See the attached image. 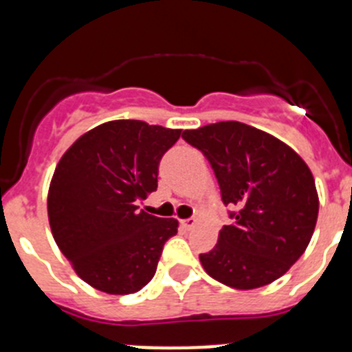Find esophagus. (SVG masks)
<instances>
[{"instance_id":"esophagus-1","label":"esophagus","mask_w":352,"mask_h":352,"mask_svg":"<svg viewBox=\"0 0 352 352\" xmlns=\"http://www.w3.org/2000/svg\"><path fill=\"white\" fill-rule=\"evenodd\" d=\"M179 226H182L183 231H190V229H194L195 226V219H185L179 222Z\"/></svg>"}]
</instances>
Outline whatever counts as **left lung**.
I'll return each instance as SVG.
<instances>
[{"instance_id":"left-lung-1","label":"left lung","mask_w":352,"mask_h":352,"mask_svg":"<svg viewBox=\"0 0 352 352\" xmlns=\"http://www.w3.org/2000/svg\"><path fill=\"white\" fill-rule=\"evenodd\" d=\"M183 139L210 160L223 204L234 208V222L199 256L204 272L241 291L280 278L316 229L319 197L309 166L280 139L239 121L185 130Z\"/></svg>"}]
</instances>
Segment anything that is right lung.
<instances>
[{"label": "right lung", "mask_w": 352, "mask_h": 352, "mask_svg": "<svg viewBox=\"0 0 352 352\" xmlns=\"http://www.w3.org/2000/svg\"><path fill=\"white\" fill-rule=\"evenodd\" d=\"M182 130L114 120L65 151L47 195L56 245L86 284L107 294L138 292L153 278L178 220L138 203L157 190L158 164Z\"/></svg>", "instance_id": "right-lung-1"}]
</instances>
